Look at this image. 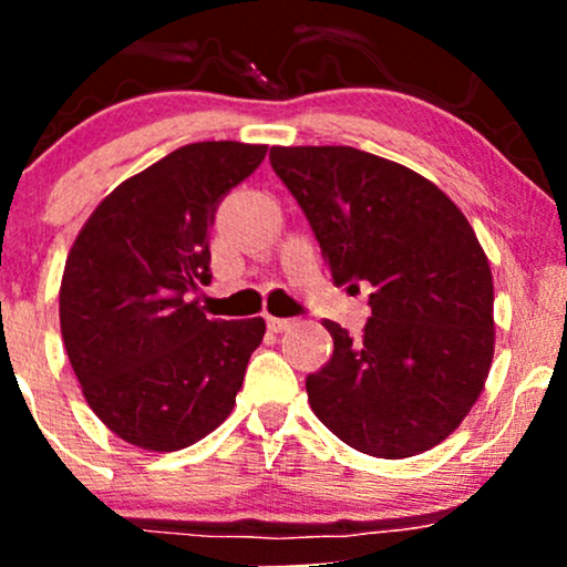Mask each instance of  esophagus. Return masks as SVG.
Wrapping results in <instances>:
<instances>
[{
    "mask_svg": "<svg viewBox=\"0 0 567 567\" xmlns=\"http://www.w3.org/2000/svg\"><path fill=\"white\" fill-rule=\"evenodd\" d=\"M266 324H269L271 333H282V330L292 328V320H285V317H266Z\"/></svg>",
    "mask_w": 567,
    "mask_h": 567,
    "instance_id": "34e87169",
    "label": "esophagus"
}]
</instances>
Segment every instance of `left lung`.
<instances>
[{"label": "left lung", "instance_id": "1", "mask_svg": "<svg viewBox=\"0 0 567 567\" xmlns=\"http://www.w3.org/2000/svg\"><path fill=\"white\" fill-rule=\"evenodd\" d=\"M271 167L315 229L336 285L370 282L360 338L306 379L317 419L375 458L451 437L483 394L496 349L493 275L464 213L432 181L351 146H271Z\"/></svg>", "mask_w": 567, "mask_h": 567}]
</instances>
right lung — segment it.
I'll use <instances>...</instances> for the list:
<instances>
[{
	"mask_svg": "<svg viewBox=\"0 0 567 567\" xmlns=\"http://www.w3.org/2000/svg\"><path fill=\"white\" fill-rule=\"evenodd\" d=\"M264 143L202 141L122 181L71 245L61 333L93 413L154 453L194 445L229 419L264 317L210 320L186 292L210 282L220 197L256 171Z\"/></svg>",
	"mask_w": 567,
	"mask_h": 567,
	"instance_id": "1",
	"label": "right lung"
}]
</instances>
